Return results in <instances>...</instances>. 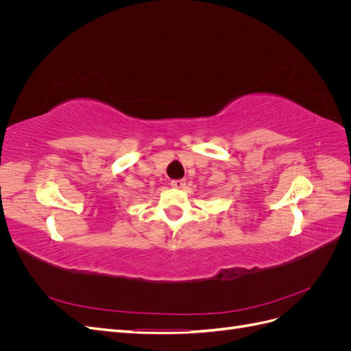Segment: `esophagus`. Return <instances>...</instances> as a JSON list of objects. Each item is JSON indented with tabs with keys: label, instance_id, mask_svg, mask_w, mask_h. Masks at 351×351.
I'll list each match as a JSON object with an SVG mask.
<instances>
[{
	"label": "esophagus",
	"instance_id": "esophagus-1",
	"mask_svg": "<svg viewBox=\"0 0 351 351\" xmlns=\"http://www.w3.org/2000/svg\"><path fill=\"white\" fill-rule=\"evenodd\" d=\"M171 186L174 189H183L186 186V180H171Z\"/></svg>",
	"mask_w": 351,
	"mask_h": 351
}]
</instances>
